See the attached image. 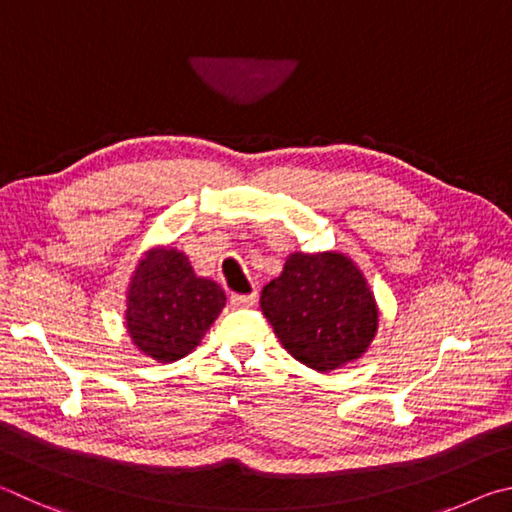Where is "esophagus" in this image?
<instances>
[{"label":"esophagus","mask_w":512,"mask_h":512,"mask_svg":"<svg viewBox=\"0 0 512 512\" xmlns=\"http://www.w3.org/2000/svg\"><path fill=\"white\" fill-rule=\"evenodd\" d=\"M256 303V292L251 294H231V306L233 308H249Z\"/></svg>","instance_id":"esophagus-1"}]
</instances>
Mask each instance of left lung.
I'll return each instance as SVG.
<instances>
[{"label": "left lung", "instance_id": "left-lung-1", "mask_svg": "<svg viewBox=\"0 0 512 512\" xmlns=\"http://www.w3.org/2000/svg\"><path fill=\"white\" fill-rule=\"evenodd\" d=\"M263 315L294 360L330 373L366 353L378 306L351 258L337 251L290 254L261 294Z\"/></svg>", "mask_w": 512, "mask_h": 512}]
</instances>
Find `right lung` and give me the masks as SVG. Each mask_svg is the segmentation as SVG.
Wrapping results in <instances>:
<instances>
[{
	"instance_id": "obj_1",
	"label": "right lung",
	"mask_w": 512,
	"mask_h": 512,
	"mask_svg": "<svg viewBox=\"0 0 512 512\" xmlns=\"http://www.w3.org/2000/svg\"><path fill=\"white\" fill-rule=\"evenodd\" d=\"M224 303L220 285L197 276L182 251L155 247L132 274L125 328L141 353L168 364L200 344Z\"/></svg>"
}]
</instances>
